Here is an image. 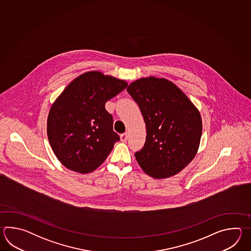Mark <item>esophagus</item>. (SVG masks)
Instances as JSON below:
<instances>
[{"label":"esophagus","mask_w":251,"mask_h":251,"mask_svg":"<svg viewBox=\"0 0 251 251\" xmlns=\"http://www.w3.org/2000/svg\"><path fill=\"white\" fill-rule=\"evenodd\" d=\"M120 137H121V141L122 142H126L128 139V133H124L120 135Z\"/></svg>","instance_id":"34e87169"}]
</instances>
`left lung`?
<instances>
[{
  "label": "left lung",
  "mask_w": 251,
  "mask_h": 251,
  "mask_svg": "<svg viewBox=\"0 0 251 251\" xmlns=\"http://www.w3.org/2000/svg\"><path fill=\"white\" fill-rule=\"evenodd\" d=\"M126 91L138 104L146 126L144 146L134 153L139 165L154 178L176 175L198 152L202 135L198 108L166 79H139Z\"/></svg>",
  "instance_id": "obj_1"
}]
</instances>
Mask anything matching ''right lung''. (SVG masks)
Instances as JSON below:
<instances>
[{
  "label": "right lung",
  "mask_w": 251,
  "mask_h": 251,
  "mask_svg": "<svg viewBox=\"0 0 251 251\" xmlns=\"http://www.w3.org/2000/svg\"><path fill=\"white\" fill-rule=\"evenodd\" d=\"M127 82L88 72L67 86L53 102L48 118V136L61 163L81 174L95 171L116 142L113 117L106 102L125 90Z\"/></svg>",
  "instance_id": "1"
}]
</instances>
